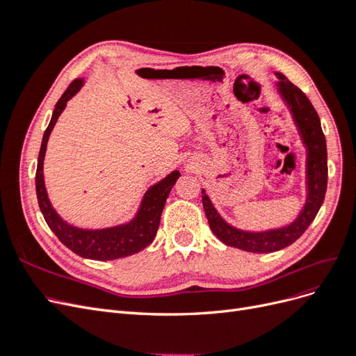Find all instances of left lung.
Instances as JSON below:
<instances>
[{"instance_id": "8db88e82", "label": "left lung", "mask_w": 356, "mask_h": 356, "mask_svg": "<svg viewBox=\"0 0 356 356\" xmlns=\"http://www.w3.org/2000/svg\"><path fill=\"white\" fill-rule=\"evenodd\" d=\"M279 79V92L288 102L291 111L294 114L296 123L300 129L303 141L309 148L307 157V186L309 196L307 203L300 213V217L289 224L288 227L263 232V233H248L232 227L225 222L212 207L209 197L202 191V203L204 213L209 222L212 233L229 246L239 248L248 252H275L285 246L294 243L303 234L310 222L315 220L322 202L325 199L327 181H328V165H327V143L325 135L322 132L321 120L314 105L309 101L305 92L291 83L282 72H276Z\"/></svg>"}]
</instances>
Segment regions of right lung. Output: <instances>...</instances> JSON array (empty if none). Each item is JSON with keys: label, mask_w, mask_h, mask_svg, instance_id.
<instances>
[{"label": "right lung", "mask_w": 356, "mask_h": 356, "mask_svg": "<svg viewBox=\"0 0 356 356\" xmlns=\"http://www.w3.org/2000/svg\"><path fill=\"white\" fill-rule=\"evenodd\" d=\"M81 84L83 79H75L68 86V89L63 92L60 99L56 102L55 111H53L44 136H42L35 174L37 199L47 225L58 236V239L67 248H70L72 252L83 258H90V260L98 261L115 260V258L134 255L153 242L160 224L161 211L165 208L172 187H174L179 177V172L174 170L165 179H161L156 186L149 188L145 193L141 209H139L135 220L126 225L105 230H81L63 221L49 202L44 187V177H42V161H44L47 141L53 126H55L58 117L67 106L68 99H71L80 90Z\"/></svg>", "instance_id": "obj_1"}]
</instances>
